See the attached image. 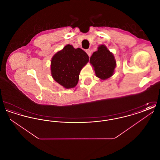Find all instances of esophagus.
Returning a JSON list of instances; mask_svg holds the SVG:
<instances>
[{"instance_id":"esophagus-1","label":"esophagus","mask_w":160,"mask_h":160,"mask_svg":"<svg viewBox=\"0 0 160 160\" xmlns=\"http://www.w3.org/2000/svg\"><path fill=\"white\" fill-rule=\"evenodd\" d=\"M86 52L87 53V54H88V56L90 57L91 56V50H89V49H88V50H86Z\"/></svg>"}]
</instances>
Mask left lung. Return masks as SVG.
Listing matches in <instances>:
<instances>
[{
	"instance_id": "left-lung-1",
	"label": "left lung",
	"mask_w": 160,
	"mask_h": 160,
	"mask_svg": "<svg viewBox=\"0 0 160 160\" xmlns=\"http://www.w3.org/2000/svg\"><path fill=\"white\" fill-rule=\"evenodd\" d=\"M90 63L94 67L96 76L101 79L106 80L113 74L116 62L113 54L106 46L101 45L97 52L92 54Z\"/></svg>"
}]
</instances>
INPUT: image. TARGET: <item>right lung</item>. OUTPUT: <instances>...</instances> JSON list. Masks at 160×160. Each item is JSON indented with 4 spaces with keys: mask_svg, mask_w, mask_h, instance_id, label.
I'll list each match as a JSON object with an SVG mask.
<instances>
[{
    "mask_svg": "<svg viewBox=\"0 0 160 160\" xmlns=\"http://www.w3.org/2000/svg\"><path fill=\"white\" fill-rule=\"evenodd\" d=\"M89 61V56L82 49L65 46L56 54L51 61L54 80L65 88H74L78 83L82 68Z\"/></svg>",
    "mask_w": 160,
    "mask_h": 160,
    "instance_id": "add662e5",
    "label": "right lung"
}]
</instances>
